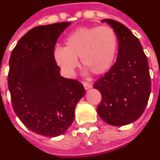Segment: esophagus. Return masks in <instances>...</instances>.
<instances>
[{
  "mask_svg": "<svg viewBox=\"0 0 160 160\" xmlns=\"http://www.w3.org/2000/svg\"><path fill=\"white\" fill-rule=\"evenodd\" d=\"M83 86H84V88H85V89H86V90H88V89L92 88V85L90 83H88V82H84Z\"/></svg>",
  "mask_w": 160,
  "mask_h": 160,
  "instance_id": "esophagus-1",
  "label": "esophagus"
}]
</instances>
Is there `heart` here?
I'll list each match as a JSON object with an SVG mask.
<instances>
[{
  "label": "heart",
  "mask_w": 160,
  "mask_h": 160,
  "mask_svg": "<svg viewBox=\"0 0 160 160\" xmlns=\"http://www.w3.org/2000/svg\"><path fill=\"white\" fill-rule=\"evenodd\" d=\"M118 36L110 27L80 28L65 40V48H56L53 58L61 70L72 75L79 66L95 75L107 72L113 64L118 51Z\"/></svg>",
  "instance_id": "heart-1"
}]
</instances>
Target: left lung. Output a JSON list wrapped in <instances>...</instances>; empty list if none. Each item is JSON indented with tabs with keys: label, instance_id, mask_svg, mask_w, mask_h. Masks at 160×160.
Wrapping results in <instances>:
<instances>
[{
	"label": "left lung",
	"instance_id": "left-lung-1",
	"mask_svg": "<svg viewBox=\"0 0 160 160\" xmlns=\"http://www.w3.org/2000/svg\"><path fill=\"white\" fill-rule=\"evenodd\" d=\"M118 36L119 52L111 69L93 88L102 96L97 107L99 117L111 126L134 122L146 108L151 92L149 66L138 39L125 25L104 19Z\"/></svg>",
	"mask_w": 160,
	"mask_h": 160
}]
</instances>
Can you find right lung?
Wrapping results in <instances>:
<instances>
[{"label": "right lung", "instance_id": "add662e5", "mask_svg": "<svg viewBox=\"0 0 160 160\" xmlns=\"http://www.w3.org/2000/svg\"><path fill=\"white\" fill-rule=\"evenodd\" d=\"M71 22L38 26L18 41L9 59L8 85L12 107L24 126L57 137L72 125L86 91L80 81L61 76L53 58L56 41Z\"/></svg>", "mask_w": 160, "mask_h": 160}]
</instances>
